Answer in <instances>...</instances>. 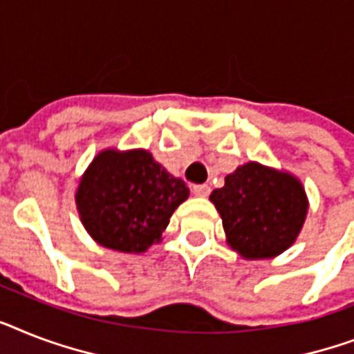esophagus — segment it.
I'll return each instance as SVG.
<instances>
[{"mask_svg": "<svg viewBox=\"0 0 354 354\" xmlns=\"http://www.w3.org/2000/svg\"><path fill=\"white\" fill-rule=\"evenodd\" d=\"M192 192H194L196 196H209V192H211V187L207 185V183H200V185H192Z\"/></svg>", "mask_w": 354, "mask_h": 354, "instance_id": "esophagus-1", "label": "esophagus"}]
</instances>
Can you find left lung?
<instances>
[{
	"mask_svg": "<svg viewBox=\"0 0 354 354\" xmlns=\"http://www.w3.org/2000/svg\"><path fill=\"white\" fill-rule=\"evenodd\" d=\"M227 243L247 260L274 258L295 243L306 222L307 196L298 178L257 162L227 174L209 196Z\"/></svg>",
	"mask_w": 354,
	"mask_h": 354,
	"instance_id": "8db88e82",
	"label": "left lung"
}]
</instances>
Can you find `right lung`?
<instances>
[{"label":"right lung","mask_w":354,"mask_h":354,"mask_svg":"<svg viewBox=\"0 0 354 354\" xmlns=\"http://www.w3.org/2000/svg\"><path fill=\"white\" fill-rule=\"evenodd\" d=\"M189 198L183 180L149 151H102L76 191L83 227L100 245L120 252H145L162 240L172 212Z\"/></svg>","instance_id":"add662e5"}]
</instances>
